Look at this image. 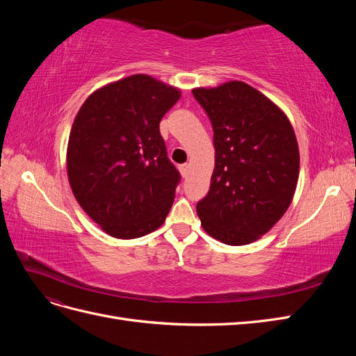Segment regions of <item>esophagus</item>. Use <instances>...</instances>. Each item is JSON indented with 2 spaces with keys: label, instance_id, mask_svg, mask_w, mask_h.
Wrapping results in <instances>:
<instances>
[{
  "label": "esophagus",
  "instance_id": "obj_1",
  "mask_svg": "<svg viewBox=\"0 0 356 356\" xmlns=\"http://www.w3.org/2000/svg\"><path fill=\"white\" fill-rule=\"evenodd\" d=\"M179 172H181V175H182V177L187 178V177H188V172H190V165H188V163L179 165Z\"/></svg>",
  "mask_w": 356,
  "mask_h": 356
}]
</instances>
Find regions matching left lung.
I'll return each instance as SVG.
<instances>
[{
  "instance_id": "1",
  "label": "left lung",
  "mask_w": 356,
  "mask_h": 356,
  "mask_svg": "<svg viewBox=\"0 0 356 356\" xmlns=\"http://www.w3.org/2000/svg\"><path fill=\"white\" fill-rule=\"evenodd\" d=\"M213 129L215 168L197 203L203 230L225 245H248L270 230L293 202L298 144L285 113L243 81L193 89Z\"/></svg>"
}]
</instances>
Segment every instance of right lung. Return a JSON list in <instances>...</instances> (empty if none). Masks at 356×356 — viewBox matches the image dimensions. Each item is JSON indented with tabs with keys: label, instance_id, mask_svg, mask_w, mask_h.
<instances>
[{
	"label": "right lung",
	"instance_id": "right-lung-1",
	"mask_svg": "<svg viewBox=\"0 0 356 356\" xmlns=\"http://www.w3.org/2000/svg\"><path fill=\"white\" fill-rule=\"evenodd\" d=\"M179 98L177 88L135 74L95 90L74 118L70 186L83 211L113 238H141L168 217L181 175L159 124Z\"/></svg>",
	"mask_w": 356,
	"mask_h": 356
}]
</instances>
